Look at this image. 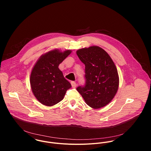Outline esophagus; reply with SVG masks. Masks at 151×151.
Masks as SVG:
<instances>
[{"label": "esophagus", "instance_id": "esophagus-1", "mask_svg": "<svg viewBox=\"0 0 151 151\" xmlns=\"http://www.w3.org/2000/svg\"><path fill=\"white\" fill-rule=\"evenodd\" d=\"M71 86L73 88H76V86H77V84H76V83H75V82H74V81H72V82H71Z\"/></svg>", "mask_w": 151, "mask_h": 151}]
</instances>
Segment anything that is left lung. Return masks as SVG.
I'll use <instances>...</instances> for the list:
<instances>
[{
    "mask_svg": "<svg viewBox=\"0 0 151 151\" xmlns=\"http://www.w3.org/2000/svg\"><path fill=\"white\" fill-rule=\"evenodd\" d=\"M76 53L86 66L85 85L78 86L77 90L89 106L104 107L118 90L119 78L116 65L108 53L97 46L80 49Z\"/></svg>",
    "mask_w": 151,
    "mask_h": 151,
    "instance_id": "obj_1",
    "label": "left lung"
}]
</instances>
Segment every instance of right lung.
Masks as SVG:
<instances>
[{"label": "right lung", "instance_id": "add662e5", "mask_svg": "<svg viewBox=\"0 0 151 151\" xmlns=\"http://www.w3.org/2000/svg\"><path fill=\"white\" fill-rule=\"evenodd\" d=\"M71 52V50L49 51L40 57L32 70V91L37 100L45 106H51L62 101L66 91L71 87L58 67Z\"/></svg>", "mask_w": 151, "mask_h": 151}]
</instances>
